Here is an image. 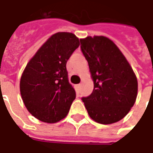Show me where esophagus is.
Listing matches in <instances>:
<instances>
[{
	"label": "esophagus",
	"mask_w": 153,
	"mask_h": 153,
	"mask_svg": "<svg viewBox=\"0 0 153 153\" xmlns=\"http://www.w3.org/2000/svg\"><path fill=\"white\" fill-rule=\"evenodd\" d=\"M76 89H77V90H80L81 88V84H78V85H76Z\"/></svg>",
	"instance_id": "1"
}]
</instances>
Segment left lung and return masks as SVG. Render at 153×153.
Returning a JSON list of instances; mask_svg holds the SVG:
<instances>
[{"instance_id":"left-lung-1","label":"left lung","mask_w":153,"mask_h":153,"mask_svg":"<svg viewBox=\"0 0 153 153\" xmlns=\"http://www.w3.org/2000/svg\"><path fill=\"white\" fill-rule=\"evenodd\" d=\"M94 90L82 97L89 117L101 124L123 119L137 97L138 81L132 68L115 43L105 36L81 39Z\"/></svg>"}]
</instances>
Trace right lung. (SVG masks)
I'll list each match as a JSON object with an SVG mask.
<instances>
[{"label":"right lung","instance_id":"add662e5","mask_svg":"<svg viewBox=\"0 0 153 153\" xmlns=\"http://www.w3.org/2000/svg\"><path fill=\"white\" fill-rule=\"evenodd\" d=\"M80 45L69 32L51 35L26 64L20 93L27 111L40 121L55 123L67 116L76 92L68 82L66 64Z\"/></svg>","mask_w":153,"mask_h":153}]
</instances>
